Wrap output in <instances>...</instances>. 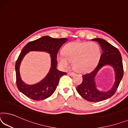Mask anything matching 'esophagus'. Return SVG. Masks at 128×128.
Masks as SVG:
<instances>
[{"instance_id": "esophagus-1", "label": "esophagus", "mask_w": 128, "mask_h": 128, "mask_svg": "<svg viewBox=\"0 0 128 128\" xmlns=\"http://www.w3.org/2000/svg\"><path fill=\"white\" fill-rule=\"evenodd\" d=\"M68 74H70V76H74V75L75 74H74V72H69Z\"/></svg>"}]
</instances>
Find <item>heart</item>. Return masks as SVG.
<instances>
[{
  "mask_svg": "<svg viewBox=\"0 0 128 128\" xmlns=\"http://www.w3.org/2000/svg\"><path fill=\"white\" fill-rule=\"evenodd\" d=\"M62 54L58 55L60 66L66 69L72 62L74 68L79 72L90 71L98 63L101 56V49L95 42H70L65 45Z\"/></svg>",
  "mask_w": 128,
  "mask_h": 128,
  "instance_id": "heart-1",
  "label": "heart"
}]
</instances>
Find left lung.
Listing matches in <instances>:
<instances>
[{"mask_svg":"<svg viewBox=\"0 0 128 128\" xmlns=\"http://www.w3.org/2000/svg\"><path fill=\"white\" fill-rule=\"evenodd\" d=\"M92 40L98 42L102 50V54L96 67L90 72L82 75V82L78 86L76 90L85 100L91 102H100L110 98L116 92L123 77L122 61L118 50L108 42L100 38H93ZM108 64L114 68L115 82L109 91H99L96 87L95 76L102 66Z\"/></svg>","mask_w":128,"mask_h":128,"instance_id":"left-lung-1","label":"left lung"}]
</instances>
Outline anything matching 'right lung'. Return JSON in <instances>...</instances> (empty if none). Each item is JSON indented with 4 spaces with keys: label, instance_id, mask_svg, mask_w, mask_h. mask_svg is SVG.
Listing matches in <instances>:
<instances>
[{
    "label": "right lung",
    "instance_id": "add662e5",
    "mask_svg": "<svg viewBox=\"0 0 128 128\" xmlns=\"http://www.w3.org/2000/svg\"><path fill=\"white\" fill-rule=\"evenodd\" d=\"M68 40L66 38H54L48 36H43L30 42L22 49L15 64L16 78L18 88L28 98L34 100H42L53 94L58 86L60 78L66 73L57 69V54L62 46ZM30 51H43L50 54L52 66L47 76L41 82L34 85H28L21 80L20 66L24 56Z\"/></svg>",
    "mask_w": 128,
    "mask_h": 128
}]
</instances>
